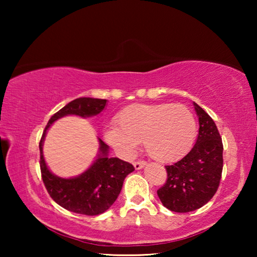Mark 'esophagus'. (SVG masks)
I'll list each match as a JSON object with an SVG mask.
<instances>
[{
    "label": "esophagus",
    "instance_id": "34e87169",
    "mask_svg": "<svg viewBox=\"0 0 257 257\" xmlns=\"http://www.w3.org/2000/svg\"><path fill=\"white\" fill-rule=\"evenodd\" d=\"M146 165V162L145 161H136V162H134V167L136 170H139V169L144 168Z\"/></svg>",
    "mask_w": 257,
    "mask_h": 257
}]
</instances>
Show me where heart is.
<instances>
[{
	"mask_svg": "<svg viewBox=\"0 0 257 257\" xmlns=\"http://www.w3.org/2000/svg\"><path fill=\"white\" fill-rule=\"evenodd\" d=\"M115 122L105 130L108 144L132 154L143 141L147 154L160 162L184 156L197 134L194 114L182 104H133L116 114Z\"/></svg>",
	"mask_w": 257,
	"mask_h": 257,
	"instance_id": "b5f03b06",
	"label": "heart"
}]
</instances>
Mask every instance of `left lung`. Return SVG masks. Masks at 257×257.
<instances>
[{
    "label": "left lung",
    "instance_id": "8db88e82",
    "mask_svg": "<svg viewBox=\"0 0 257 257\" xmlns=\"http://www.w3.org/2000/svg\"><path fill=\"white\" fill-rule=\"evenodd\" d=\"M199 121L196 144L186 156L167 165L165 184L158 196L170 211L186 213L198 210L219 188L223 168V144L214 121L194 103Z\"/></svg>",
    "mask_w": 257,
    "mask_h": 257
}]
</instances>
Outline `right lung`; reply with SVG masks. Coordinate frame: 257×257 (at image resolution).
<instances>
[{
  "label": "right lung",
  "mask_w": 257,
  "mask_h": 257,
  "mask_svg": "<svg viewBox=\"0 0 257 257\" xmlns=\"http://www.w3.org/2000/svg\"><path fill=\"white\" fill-rule=\"evenodd\" d=\"M106 99L80 97L73 99L51 116L40 142L41 172L47 193L55 203L68 211L85 215H98L111 207L118 198L123 180L135 170L134 165L118 158H108V146L99 141V154L88 170L75 178L54 176L46 167L43 156V142L50 125L64 115L75 114L86 118L101 113Z\"/></svg>",
  "instance_id": "1"
}]
</instances>
